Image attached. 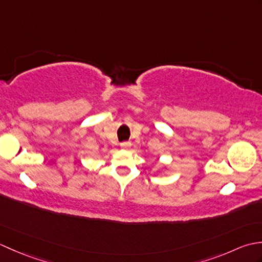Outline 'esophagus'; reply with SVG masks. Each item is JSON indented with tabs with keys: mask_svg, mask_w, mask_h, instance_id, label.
Instances as JSON below:
<instances>
[{
	"mask_svg": "<svg viewBox=\"0 0 262 262\" xmlns=\"http://www.w3.org/2000/svg\"><path fill=\"white\" fill-rule=\"evenodd\" d=\"M130 142H122L121 144H120V147L121 148H128V147H130Z\"/></svg>",
	"mask_w": 262,
	"mask_h": 262,
	"instance_id": "34e87169",
	"label": "esophagus"
}]
</instances>
